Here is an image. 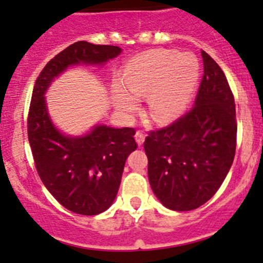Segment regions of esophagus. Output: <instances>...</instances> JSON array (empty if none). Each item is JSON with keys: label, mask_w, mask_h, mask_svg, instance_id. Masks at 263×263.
Returning <instances> with one entry per match:
<instances>
[{"label": "esophagus", "mask_w": 263, "mask_h": 263, "mask_svg": "<svg viewBox=\"0 0 263 263\" xmlns=\"http://www.w3.org/2000/svg\"><path fill=\"white\" fill-rule=\"evenodd\" d=\"M135 139H136L137 144L141 146V145L144 144V141H145V134H144V132H141V131H137L136 135H135Z\"/></svg>", "instance_id": "34e87169"}]
</instances>
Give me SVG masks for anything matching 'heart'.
<instances>
[{
    "mask_svg": "<svg viewBox=\"0 0 263 263\" xmlns=\"http://www.w3.org/2000/svg\"><path fill=\"white\" fill-rule=\"evenodd\" d=\"M200 63L192 53L153 50L136 57L124 67L123 85L132 95L148 97V113L158 123H165L185 109L197 86ZM118 103L131 112L135 99L118 90Z\"/></svg>",
    "mask_w": 263,
    "mask_h": 263,
    "instance_id": "obj_1",
    "label": "heart"
}]
</instances>
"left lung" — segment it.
<instances>
[{"instance_id":"obj_1","label":"left lung","mask_w":263,"mask_h":263,"mask_svg":"<svg viewBox=\"0 0 263 263\" xmlns=\"http://www.w3.org/2000/svg\"><path fill=\"white\" fill-rule=\"evenodd\" d=\"M195 105L169 126L148 132L144 148L148 182L165 208L190 211L208 202L224 182L235 155L233 92L220 66L205 52Z\"/></svg>"}]
</instances>
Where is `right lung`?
I'll return each instance as SVG.
<instances>
[{
	"label": "right lung",
	"mask_w": 263,
	"mask_h": 263,
	"mask_svg": "<svg viewBox=\"0 0 263 263\" xmlns=\"http://www.w3.org/2000/svg\"><path fill=\"white\" fill-rule=\"evenodd\" d=\"M121 50L117 46L76 42L47 63L34 85L28 137L36 172L50 195L75 214L98 215L112 205L124 163L137 148L136 131L100 124L85 136H65L49 119L44 94L53 79L70 66L102 65Z\"/></svg>",
	"instance_id": "right-lung-1"
}]
</instances>
